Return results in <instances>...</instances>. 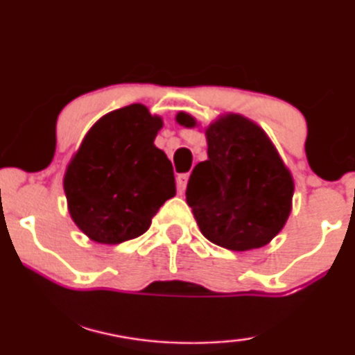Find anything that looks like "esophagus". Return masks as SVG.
<instances>
[{
	"mask_svg": "<svg viewBox=\"0 0 355 355\" xmlns=\"http://www.w3.org/2000/svg\"><path fill=\"white\" fill-rule=\"evenodd\" d=\"M176 181H178V191H179V194H184V192H186V187H187L189 174H187V173H186V174H179Z\"/></svg>",
	"mask_w": 355,
	"mask_h": 355,
	"instance_id": "34e87169",
	"label": "esophagus"
}]
</instances>
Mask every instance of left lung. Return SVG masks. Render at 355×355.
Instances as JSON below:
<instances>
[{"label":"left lung","instance_id":"left-lung-1","mask_svg":"<svg viewBox=\"0 0 355 355\" xmlns=\"http://www.w3.org/2000/svg\"><path fill=\"white\" fill-rule=\"evenodd\" d=\"M176 122L200 127L184 110ZM204 132L207 159L194 168L186 192L202 234L232 251L266 246L292 211V173L264 128L241 114H220Z\"/></svg>","mask_w":355,"mask_h":355}]
</instances>
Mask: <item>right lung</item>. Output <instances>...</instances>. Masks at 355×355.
I'll return each instance as SVG.
<instances>
[{
	"label": "right lung",
	"instance_id": "obj_1",
	"mask_svg": "<svg viewBox=\"0 0 355 355\" xmlns=\"http://www.w3.org/2000/svg\"><path fill=\"white\" fill-rule=\"evenodd\" d=\"M163 117L144 104L107 112L87 130L63 176L70 217L87 238L119 245L150 228L176 196L173 164L155 145Z\"/></svg>",
	"mask_w": 355,
	"mask_h": 355
}]
</instances>
